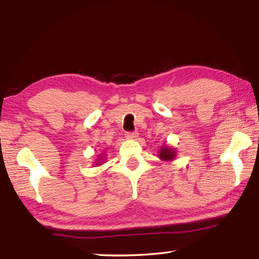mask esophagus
<instances>
[{
	"mask_svg": "<svg viewBox=\"0 0 259 259\" xmlns=\"http://www.w3.org/2000/svg\"><path fill=\"white\" fill-rule=\"evenodd\" d=\"M125 137L129 139H135L138 137V133H136V131H128V133H125Z\"/></svg>",
	"mask_w": 259,
	"mask_h": 259,
	"instance_id": "esophagus-1",
	"label": "esophagus"
}]
</instances>
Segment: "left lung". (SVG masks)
Returning a JSON list of instances; mask_svg holds the SVG:
<instances>
[{
  "label": "left lung",
  "instance_id": "obj_1",
  "mask_svg": "<svg viewBox=\"0 0 259 259\" xmlns=\"http://www.w3.org/2000/svg\"><path fill=\"white\" fill-rule=\"evenodd\" d=\"M159 157L162 161H172L176 157V151L171 147L163 146L159 152Z\"/></svg>",
  "mask_w": 259,
  "mask_h": 259
}]
</instances>
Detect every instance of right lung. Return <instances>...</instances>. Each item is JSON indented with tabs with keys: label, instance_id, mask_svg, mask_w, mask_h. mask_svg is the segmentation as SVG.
I'll list each match as a JSON object with an SVG mask.
<instances>
[{
	"label": "right lung",
	"instance_id": "right-lung-1",
	"mask_svg": "<svg viewBox=\"0 0 259 259\" xmlns=\"http://www.w3.org/2000/svg\"><path fill=\"white\" fill-rule=\"evenodd\" d=\"M98 161H100V162H96V164H100V163H102V162H103V160H102V159H99Z\"/></svg>",
	"mask_w": 259,
	"mask_h": 259
}]
</instances>
